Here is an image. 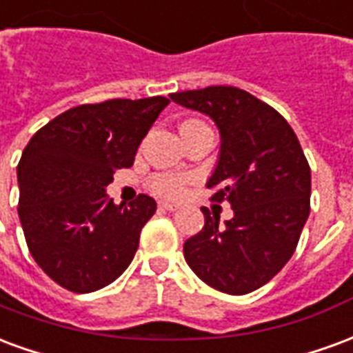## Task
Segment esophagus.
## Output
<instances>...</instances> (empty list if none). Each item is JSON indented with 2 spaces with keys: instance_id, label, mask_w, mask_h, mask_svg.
Instances as JSON below:
<instances>
[{
  "instance_id": "esophagus-1",
  "label": "esophagus",
  "mask_w": 353,
  "mask_h": 353,
  "mask_svg": "<svg viewBox=\"0 0 353 353\" xmlns=\"http://www.w3.org/2000/svg\"><path fill=\"white\" fill-rule=\"evenodd\" d=\"M159 206L162 208V210H168V212H174L177 208V204H174V202H168V200H161L159 202Z\"/></svg>"
}]
</instances>
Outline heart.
<instances>
[{
    "instance_id": "1",
    "label": "heart",
    "mask_w": 353,
    "mask_h": 353,
    "mask_svg": "<svg viewBox=\"0 0 353 353\" xmlns=\"http://www.w3.org/2000/svg\"><path fill=\"white\" fill-rule=\"evenodd\" d=\"M189 123H199V121H189ZM183 179L177 176H172V174H159V176H154L153 179H151V189H153L157 194H164V196H177L179 192L183 191Z\"/></svg>"
}]
</instances>
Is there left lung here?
<instances>
[{"instance_id": "8db88e82", "label": "left lung", "mask_w": 353, "mask_h": 353, "mask_svg": "<svg viewBox=\"0 0 353 353\" xmlns=\"http://www.w3.org/2000/svg\"><path fill=\"white\" fill-rule=\"evenodd\" d=\"M170 98L208 115L221 149L208 189L227 200L234 217L202 208L204 227L183 245L187 265L210 288L252 293L291 259L310 214V166L288 121L265 101L236 87H206Z\"/></svg>"}]
</instances>
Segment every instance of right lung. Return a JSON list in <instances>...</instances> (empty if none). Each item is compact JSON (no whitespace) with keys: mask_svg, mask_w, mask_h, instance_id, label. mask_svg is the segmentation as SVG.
I'll list each match as a JSON object with an SVG mask.
<instances>
[{"mask_svg":"<svg viewBox=\"0 0 353 353\" xmlns=\"http://www.w3.org/2000/svg\"><path fill=\"white\" fill-rule=\"evenodd\" d=\"M164 96L85 103L54 117L22 153L19 217L28 250L41 270L73 293L115 281L136 255L139 232L157 202L139 194L117 206L105 187L130 168Z\"/></svg>","mask_w":353,"mask_h":353,"instance_id":"right-lung-1","label":"right lung"}]
</instances>
